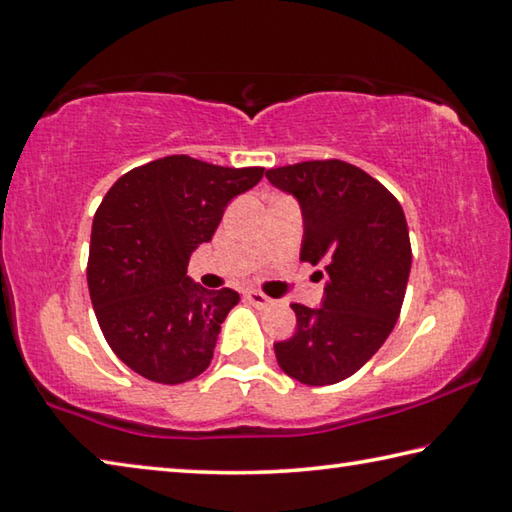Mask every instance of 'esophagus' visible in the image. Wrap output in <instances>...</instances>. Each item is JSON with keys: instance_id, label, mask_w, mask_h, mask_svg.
I'll use <instances>...</instances> for the list:
<instances>
[{"instance_id": "1", "label": "esophagus", "mask_w": 512, "mask_h": 512, "mask_svg": "<svg viewBox=\"0 0 512 512\" xmlns=\"http://www.w3.org/2000/svg\"><path fill=\"white\" fill-rule=\"evenodd\" d=\"M246 298H248L250 305H255L257 309H266V307L273 305V300L268 298V296H264L262 291H248Z\"/></svg>"}]
</instances>
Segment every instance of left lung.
I'll list each match as a JSON object with an SVG mask.
<instances>
[{
  "instance_id": "obj_1",
  "label": "left lung",
  "mask_w": 512,
  "mask_h": 512,
  "mask_svg": "<svg viewBox=\"0 0 512 512\" xmlns=\"http://www.w3.org/2000/svg\"><path fill=\"white\" fill-rule=\"evenodd\" d=\"M266 178L298 201L300 259L325 275L320 307L291 305L296 334L273 345L277 363L300 384H336L384 345L400 316L411 273L404 210L379 180L343 160L289 164Z\"/></svg>"
}]
</instances>
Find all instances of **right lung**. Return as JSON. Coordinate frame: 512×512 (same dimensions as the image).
Masks as SVG:
<instances>
[{
  "instance_id": "obj_1",
  "label": "right lung",
  "mask_w": 512,
  "mask_h": 512,
  "mask_svg": "<svg viewBox=\"0 0 512 512\" xmlns=\"http://www.w3.org/2000/svg\"><path fill=\"white\" fill-rule=\"evenodd\" d=\"M262 176V167L167 155L124 173L101 201L90 239V298L112 352L137 375L183 384L210 366L239 293L203 289L187 264L232 198Z\"/></svg>"
}]
</instances>
